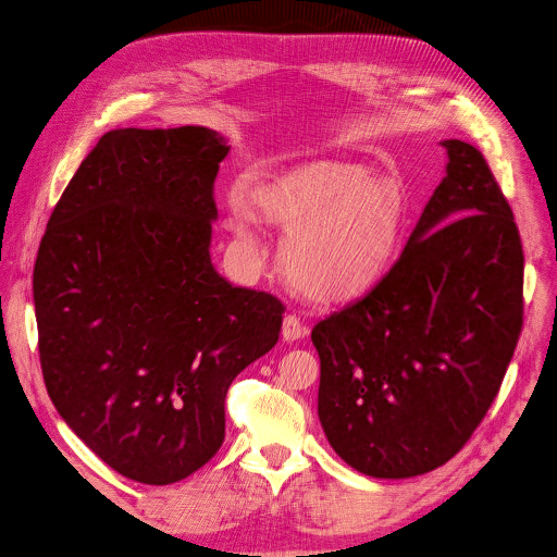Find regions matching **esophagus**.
<instances>
[{
  "mask_svg": "<svg viewBox=\"0 0 557 557\" xmlns=\"http://www.w3.org/2000/svg\"><path fill=\"white\" fill-rule=\"evenodd\" d=\"M308 335V329L304 326V322L299 320L297 314H286L284 317V324H282V337L284 342H295L299 337Z\"/></svg>",
  "mask_w": 557,
  "mask_h": 557,
  "instance_id": "34e87169",
  "label": "esophagus"
}]
</instances>
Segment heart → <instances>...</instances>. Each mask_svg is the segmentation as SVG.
<instances>
[{
	"label": "heart",
	"mask_w": 557,
	"mask_h": 557,
	"mask_svg": "<svg viewBox=\"0 0 557 557\" xmlns=\"http://www.w3.org/2000/svg\"><path fill=\"white\" fill-rule=\"evenodd\" d=\"M251 205L264 220L290 231L286 269L301 290L320 299L366 290L401 240V187L361 163L317 158L293 165L258 185ZM231 224L251 253L262 251L256 215L243 198L231 200Z\"/></svg>",
	"instance_id": "obj_1"
}]
</instances>
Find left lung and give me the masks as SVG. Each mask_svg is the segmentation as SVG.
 <instances>
[{
	"label": "left lung",
	"instance_id": "1",
	"mask_svg": "<svg viewBox=\"0 0 557 557\" xmlns=\"http://www.w3.org/2000/svg\"><path fill=\"white\" fill-rule=\"evenodd\" d=\"M441 145L447 174L399 260L310 335L326 438L374 479H410L456 456L492 408L522 331L511 207L479 149Z\"/></svg>",
	"mask_w": 557,
	"mask_h": 557
}]
</instances>
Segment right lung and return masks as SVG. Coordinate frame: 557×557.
I'll use <instances>...</instances> for the list:
<instances>
[{
  "instance_id": "add662e5",
  "label": "right lung",
  "mask_w": 557,
  "mask_h": 557,
  "mask_svg": "<svg viewBox=\"0 0 557 557\" xmlns=\"http://www.w3.org/2000/svg\"><path fill=\"white\" fill-rule=\"evenodd\" d=\"M226 153L200 125L103 134L37 253L46 389L70 430L136 483L172 485L209 462L231 381L280 339L284 304L211 264Z\"/></svg>"
}]
</instances>
